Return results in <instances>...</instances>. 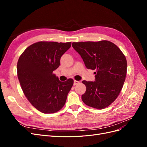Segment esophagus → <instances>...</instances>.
<instances>
[{
    "label": "esophagus",
    "mask_w": 147,
    "mask_h": 147,
    "mask_svg": "<svg viewBox=\"0 0 147 147\" xmlns=\"http://www.w3.org/2000/svg\"><path fill=\"white\" fill-rule=\"evenodd\" d=\"M80 82L78 81H77V80H74V85H77V84H78Z\"/></svg>",
    "instance_id": "34e87169"
}]
</instances>
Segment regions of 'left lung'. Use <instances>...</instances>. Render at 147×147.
Masks as SVG:
<instances>
[{"instance_id": "left-lung-1", "label": "left lung", "mask_w": 147, "mask_h": 147, "mask_svg": "<svg viewBox=\"0 0 147 147\" xmlns=\"http://www.w3.org/2000/svg\"><path fill=\"white\" fill-rule=\"evenodd\" d=\"M72 47L88 69L96 70L94 82H82L86 87L83 102L97 109L107 107L117 99L125 81L126 57L116 45L107 40L74 42Z\"/></svg>"}]
</instances>
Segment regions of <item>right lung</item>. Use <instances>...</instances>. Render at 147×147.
I'll return each instance as SVG.
<instances>
[{"label": "right lung", "instance_id": "1", "mask_svg": "<svg viewBox=\"0 0 147 147\" xmlns=\"http://www.w3.org/2000/svg\"><path fill=\"white\" fill-rule=\"evenodd\" d=\"M71 43H35L26 49L18 61V78L22 90L30 103L42 113H53L61 110L72 87V79L62 82L53 74Z\"/></svg>", "mask_w": 147, "mask_h": 147}]
</instances>
